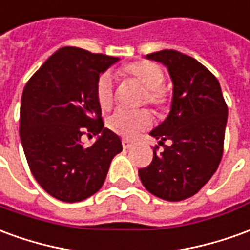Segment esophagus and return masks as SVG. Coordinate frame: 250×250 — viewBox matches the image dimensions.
<instances>
[{"label": "esophagus", "mask_w": 250, "mask_h": 250, "mask_svg": "<svg viewBox=\"0 0 250 250\" xmlns=\"http://www.w3.org/2000/svg\"><path fill=\"white\" fill-rule=\"evenodd\" d=\"M122 145H123V149H131V147H132V142H130V141H128V139H123V141H122Z\"/></svg>", "instance_id": "obj_1"}]
</instances>
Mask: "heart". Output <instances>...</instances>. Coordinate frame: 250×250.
Here are the masks:
<instances>
[{
    "label": "heart",
    "instance_id": "b5f03b06",
    "mask_svg": "<svg viewBox=\"0 0 250 250\" xmlns=\"http://www.w3.org/2000/svg\"><path fill=\"white\" fill-rule=\"evenodd\" d=\"M120 77L131 80L145 89L142 97L143 103L154 105L155 108H162L167 101V92L162 88L164 83V71L158 64L149 61H139L134 63L123 66L118 73ZM96 99L99 107L103 111H109L115 103L112 80L108 74L100 77L96 86ZM153 123V118L147 111H116L109 116L107 125L108 128L125 138H135L141 131L149 128Z\"/></svg>",
    "mask_w": 250,
    "mask_h": 250
}]
</instances>
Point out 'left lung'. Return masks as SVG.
<instances>
[{"label":"left lung","instance_id":"1","mask_svg":"<svg viewBox=\"0 0 250 250\" xmlns=\"http://www.w3.org/2000/svg\"><path fill=\"white\" fill-rule=\"evenodd\" d=\"M167 69L173 83L170 111L150 135L167 146L139 169L143 187L154 196L180 202L198 193L218 169L223 153L228 107L215 77L196 59L174 50L147 54Z\"/></svg>","mask_w":250,"mask_h":250}]
</instances>
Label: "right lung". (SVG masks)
Wrapping results in <instances>:
<instances>
[{"instance_id":"obj_1","label":"right lung","mask_w":250,"mask_h":250,"mask_svg":"<svg viewBox=\"0 0 250 250\" xmlns=\"http://www.w3.org/2000/svg\"><path fill=\"white\" fill-rule=\"evenodd\" d=\"M119 58L62 47L31 77L21 96L20 139L29 169L52 198L76 203L100 189L122 141L104 127L96 99L100 74ZM86 129L97 135L85 148Z\"/></svg>"}]
</instances>
